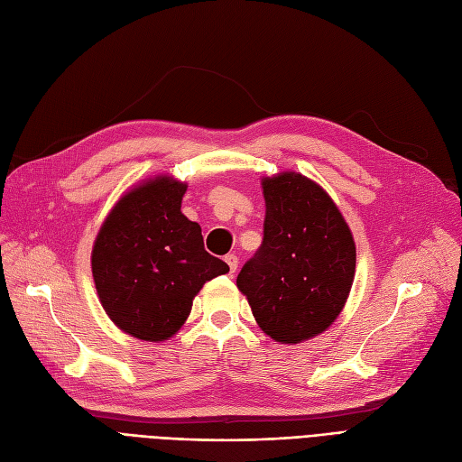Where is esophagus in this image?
<instances>
[{
    "label": "esophagus",
    "instance_id": "34e87169",
    "mask_svg": "<svg viewBox=\"0 0 462 462\" xmlns=\"http://www.w3.org/2000/svg\"><path fill=\"white\" fill-rule=\"evenodd\" d=\"M226 262H227V265H229V272H231V273H235V272H236V267H238V258L235 256V254H227V256H226Z\"/></svg>",
    "mask_w": 462,
    "mask_h": 462
}]
</instances>
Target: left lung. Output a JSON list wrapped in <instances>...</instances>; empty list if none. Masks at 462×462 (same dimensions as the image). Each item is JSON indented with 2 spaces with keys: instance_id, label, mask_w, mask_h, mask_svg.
<instances>
[{
  "instance_id": "8db88e82",
  "label": "left lung",
  "mask_w": 462,
  "mask_h": 462,
  "mask_svg": "<svg viewBox=\"0 0 462 462\" xmlns=\"http://www.w3.org/2000/svg\"><path fill=\"white\" fill-rule=\"evenodd\" d=\"M263 241L236 286L265 334L298 344L328 328L356 273V245L337 204L296 171L265 178Z\"/></svg>"
}]
</instances>
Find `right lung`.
I'll list each match as a JSON object with an SVG mask.
<instances>
[{"label":"right lung","mask_w":462,"mask_h":462,"mask_svg":"<svg viewBox=\"0 0 462 462\" xmlns=\"http://www.w3.org/2000/svg\"><path fill=\"white\" fill-rule=\"evenodd\" d=\"M185 190L166 176L132 189L95 238L91 269L101 304L116 327L139 340H168L202 284L229 272L204 250L197 221L181 214Z\"/></svg>","instance_id":"obj_1"}]
</instances>
